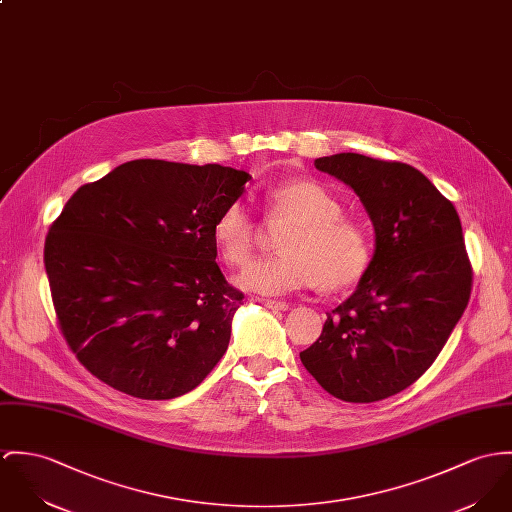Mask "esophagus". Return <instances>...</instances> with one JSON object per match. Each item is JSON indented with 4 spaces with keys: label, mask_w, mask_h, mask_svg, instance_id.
<instances>
[{
    "label": "esophagus",
    "mask_w": 512,
    "mask_h": 512,
    "mask_svg": "<svg viewBox=\"0 0 512 512\" xmlns=\"http://www.w3.org/2000/svg\"><path fill=\"white\" fill-rule=\"evenodd\" d=\"M260 303L268 309H276V311H287L289 309V303L285 301H276V299H260Z\"/></svg>",
    "instance_id": "1"
}]
</instances>
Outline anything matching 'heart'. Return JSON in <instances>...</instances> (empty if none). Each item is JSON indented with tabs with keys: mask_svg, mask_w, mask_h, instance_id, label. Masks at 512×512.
Returning <instances> with one entry per match:
<instances>
[{
	"mask_svg": "<svg viewBox=\"0 0 512 512\" xmlns=\"http://www.w3.org/2000/svg\"><path fill=\"white\" fill-rule=\"evenodd\" d=\"M266 219L289 225L278 238L279 254L250 262L236 278L244 291L287 295L319 285L340 291L364 276L372 246L366 229L342 215L344 207L330 187L313 180H285L266 189ZM258 225L244 201H233L213 225V242L231 266H242L254 252Z\"/></svg>",
	"mask_w": 512,
	"mask_h": 512,
	"instance_id": "b5f03b06",
	"label": "heart"
}]
</instances>
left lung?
<instances>
[{"mask_svg":"<svg viewBox=\"0 0 512 512\" xmlns=\"http://www.w3.org/2000/svg\"><path fill=\"white\" fill-rule=\"evenodd\" d=\"M317 170L364 203L375 250L356 291L326 315L319 340L299 354L336 399H387L426 372L471 293V264L456 207L417 168L340 152Z\"/></svg>","mask_w":512,"mask_h":512,"instance_id":"8db88e82","label":"left lung"}]
</instances>
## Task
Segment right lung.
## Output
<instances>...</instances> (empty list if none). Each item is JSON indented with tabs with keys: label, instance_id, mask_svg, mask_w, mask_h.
<instances>
[{
	"label": "right lung",
	"instance_id": "1",
	"mask_svg": "<svg viewBox=\"0 0 512 512\" xmlns=\"http://www.w3.org/2000/svg\"><path fill=\"white\" fill-rule=\"evenodd\" d=\"M248 180L219 164L131 160L68 199L45 268L60 330L88 372L164 401L217 366L244 295L215 262L213 225Z\"/></svg>",
	"mask_w": 512,
	"mask_h": 512
}]
</instances>
